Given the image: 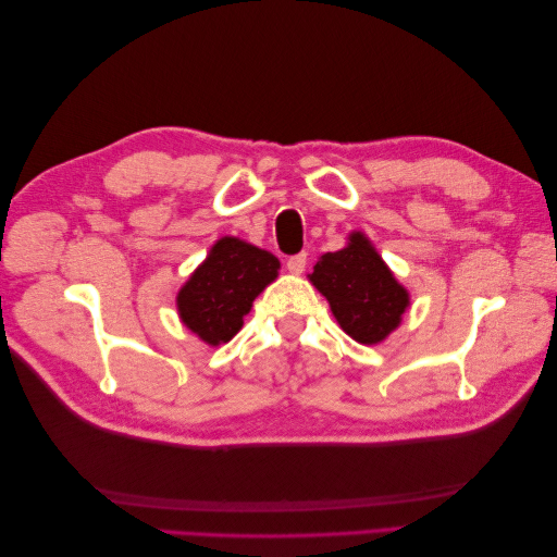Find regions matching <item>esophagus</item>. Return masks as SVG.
Listing matches in <instances>:
<instances>
[{
    "mask_svg": "<svg viewBox=\"0 0 557 557\" xmlns=\"http://www.w3.org/2000/svg\"><path fill=\"white\" fill-rule=\"evenodd\" d=\"M287 270L292 275H301L306 270V253H297V256H289L287 258Z\"/></svg>",
    "mask_w": 557,
    "mask_h": 557,
    "instance_id": "34e87169",
    "label": "esophagus"
}]
</instances>
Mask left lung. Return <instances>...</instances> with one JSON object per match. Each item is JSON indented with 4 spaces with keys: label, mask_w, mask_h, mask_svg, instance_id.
Returning a JSON list of instances; mask_svg holds the SVG:
<instances>
[{
    "label": "left lung",
    "mask_w": 557,
    "mask_h": 557,
    "mask_svg": "<svg viewBox=\"0 0 557 557\" xmlns=\"http://www.w3.org/2000/svg\"><path fill=\"white\" fill-rule=\"evenodd\" d=\"M309 280L327 299L339 327L361 345L383 342L409 309V292L363 232H351L339 251L323 253Z\"/></svg>",
    "instance_id": "1"
}]
</instances>
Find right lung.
Here are the masks:
<instances>
[{
    "mask_svg": "<svg viewBox=\"0 0 557 557\" xmlns=\"http://www.w3.org/2000/svg\"><path fill=\"white\" fill-rule=\"evenodd\" d=\"M277 270L280 260L270 251L222 236L176 294L182 323L206 345H224L239 333L253 299L277 277Z\"/></svg>",
    "mask_w": 557,
    "mask_h": 557,
    "instance_id": "add662e5",
    "label": "right lung"
}]
</instances>
